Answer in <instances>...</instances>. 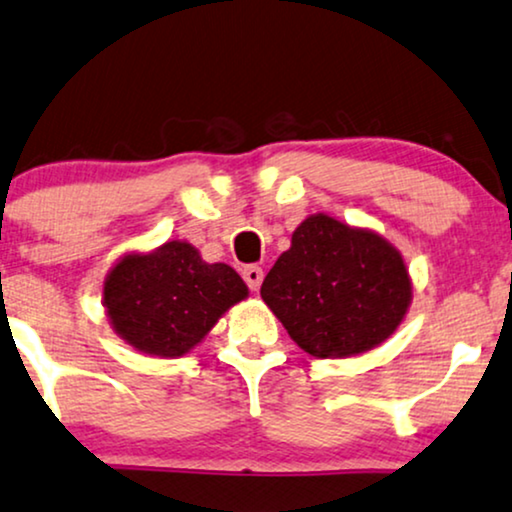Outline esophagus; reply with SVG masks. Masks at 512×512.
<instances>
[{
  "mask_svg": "<svg viewBox=\"0 0 512 512\" xmlns=\"http://www.w3.org/2000/svg\"><path fill=\"white\" fill-rule=\"evenodd\" d=\"M242 277H244V282L249 284L251 291H258L263 282V268L261 265H247V268L242 270Z\"/></svg>",
  "mask_w": 512,
  "mask_h": 512,
  "instance_id": "obj_1",
  "label": "esophagus"
}]
</instances>
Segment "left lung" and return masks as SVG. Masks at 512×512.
<instances>
[{
  "label": "left lung",
  "instance_id": "left-lung-1",
  "mask_svg": "<svg viewBox=\"0 0 512 512\" xmlns=\"http://www.w3.org/2000/svg\"><path fill=\"white\" fill-rule=\"evenodd\" d=\"M261 298L298 348L336 360L395 334L411 305V277L383 235L313 214L265 275Z\"/></svg>",
  "mask_w": 512,
  "mask_h": 512
}]
</instances>
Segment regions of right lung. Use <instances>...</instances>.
<instances>
[{"label":"right lung","instance_id":"add662e5","mask_svg":"<svg viewBox=\"0 0 512 512\" xmlns=\"http://www.w3.org/2000/svg\"><path fill=\"white\" fill-rule=\"evenodd\" d=\"M249 287L228 263H207L190 242L129 251L103 282V308L115 334L150 357L190 353Z\"/></svg>","mask_w":512,"mask_h":512}]
</instances>
